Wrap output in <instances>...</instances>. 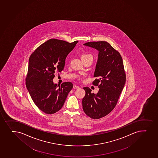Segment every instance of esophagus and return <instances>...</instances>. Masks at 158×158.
Returning a JSON list of instances; mask_svg holds the SVG:
<instances>
[{"label":"esophagus","instance_id":"1","mask_svg":"<svg viewBox=\"0 0 158 158\" xmlns=\"http://www.w3.org/2000/svg\"><path fill=\"white\" fill-rule=\"evenodd\" d=\"M73 89H78L79 88V87L78 86V85H73Z\"/></svg>","mask_w":158,"mask_h":158}]
</instances>
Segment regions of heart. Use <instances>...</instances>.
<instances>
[{"label":"heart","instance_id":"1","mask_svg":"<svg viewBox=\"0 0 158 158\" xmlns=\"http://www.w3.org/2000/svg\"><path fill=\"white\" fill-rule=\"evenodd\" d=\"M88 56H91V57H92V55L91 54H84L82 56L81 58L86 57H88Z\"/></svg>","mask_w":158,"mask_h":158}]
</instances>
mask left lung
Instances as JSON below:
<instances>
[{"instance_id":"obj_1","label":"left lung","mask_w":158,"mask_h":158,"mask_svg":"<svg viewBox=\"0 0 158 158\" xmlns=\"http://www.w3.org/2000/svg\"><path fill=\"white\" fill-rule=\"evenodd\" d=\"M85 45L98 51L92 82L99 88L97 94L91 93L88 87H85V95L82 101L83 110L92 119L104 117L117 104L126 82V73L122 57L118 51L105 41L90 42Z\"/></svg>"}]
</instances>
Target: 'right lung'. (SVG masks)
Segmentation results:
<instances>
[{"instance_id": "right-lung-1", "label": "right lung", "mask_w": 158, "mask_h": 158, "mask_svg": "<svg viewBox=\"0 0 158 158\" xmlns=\"http://www.w3.org/2000/svg\"><path fill=\"white\" fill-rule=\"evenodd\" d=\"M78 42L50 39L39 46L29 58L26 87L35 104L46 114L60 110L73 88L70 82L57 85L53 79L55 73L64 69L67 56Z\"/></svg>"}]
</instances>
